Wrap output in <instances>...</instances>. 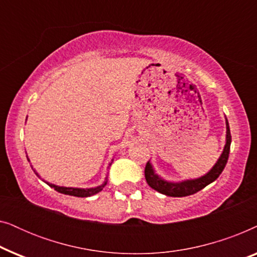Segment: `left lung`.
I'll return each instance as SVG.
<instances>
[{
  "label": "left lung",
  "mask_w": 257,
  "mask_h": 257,
  "mask_svg": "<svg viewBox=\"0 0 257 257\" xmlns=\"http://www.w3.org/2000/svg\"><path fill=\"white\" fill-rule=\"evenodd\" d=\"M226 128H227L226 145H224V149L222 151V153H221L220 158L217 159L216 164L214 165L213 168L208 172V173L198 179H191V180H184L180 182H171L159 177V175L154 172L152 165H151V163L149 161L145 167V179L150 187L156 189L157 192L161 193V194H165L167 196H174V198H181V196L195 194L196 192L201 191L202 188H205L207 185L212 184L213 181H215L216 179L219 178V175L222 173L223 168L226 167L228 157H229L231 136H230L229 124H228L227 118H226Z\"/></svg>",
  "instance_id": "obj_1"
}]
</instances>
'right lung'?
Wrapping results in <instances>:
<instances>
[{
	"mask_svg": "<svg viewBox=\"0 0 257 257\" xmlns=\"http://www.w3.org/2000/svg\"><path fill=\"white\" fill-rule=\"evenodd\" d=\"M28 158V156H27ZM29 160V159H28ZM35 172V170H34ZM37 174V173H36ZM38 175V174H37ZM40 177V175H38ZM47 182V181H45ZM107 181H105L103 185L100 186H97V187H93V188H73V187H63V186H56L54 184H47L50 186L51 188H54L55 191H57L59 193H62V194H66V195H73V196H78V198H87V196H91V195H94L97 194L98 192H100L101 189L105 187V185H106Z\"/></svg>",
	"mask_w": 257,
	"mask_h": 257,
	"instance_id": "right-lung-1",
	"label": "right lung"
}]
</instances>
